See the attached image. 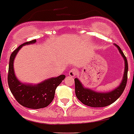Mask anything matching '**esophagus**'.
Segmentation results:
<instances>
[{"label": "esophagus", "mask_w": 134, "mask_h": 134, "mask_svg": "<svg viewBox=\"0 0 134 134\" xmlns=\"http://www.w3.org/2000/svg\"><path fill=\"white\" fill-rule=\"evenodd\" d=\"M76 73H77V70L75 68H72L69 72H68V75L71 77H74L76 76Z\"/></svg>", "instance_id": "34e87169"}]
</instances>
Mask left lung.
Instances as JSON below:
<instances>
[{"label": "left lung", "instance_id": "1", "mask_svg": "<svg viewBox=\"0 0 134 134\" xmlns=\"http://www.w3.org/2000/svg\"><path fill=\"white\" fill-rule=\"evenodd\" d=\"M115 45L118 48L119 51L125 61V70L121 83L119 85V86L110 92L99 93L90 89L84 87L79 80L76 78L75 79L76 96L83 104L91 107H95V108L109 106L110 104L115 102L123 93L125 88L126 87L127 81V60L123 51L121 49V48L117 44H115Z\"/></svg>", "mask_w": 134, "mask_h": 134}]
</instances>
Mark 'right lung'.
I'll use <instances>...</instances> for the list:
<instances>
[{
  "instance_id": "add662e5",
  "label": "right lung",
  "mask_w": 134,
  "mask_h": 134,
  "mask_svg": "<svg viewBox=\"0 0 134 134\" xmlns=\"http://www.w3.org/2000/svg\"><path fill=\"white\" fill-rule=\"evenodd\" d=\"M36 40L26 42L19 45L10 56L8 73V85L10 91L15 100L21 106L32 109H38L47 107L54 98L57 87L64 79V75L51 78L37 85L26 84L21 83L15 75L13 69V61L19 50L26 44H32Z\"/></svg>"
}]
</instances>
